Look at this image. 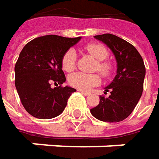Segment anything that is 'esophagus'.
I'll return each instance as SVG.
<instances>
[{
    "mask_svg": "<svg viewBox=\"0 0 159 159\" xmlns=\"http://www.w3.org/2000/svg\"><path fill=\"white\" fill-rule=\"evenodd\" d=\"M79 92H81L84 96H89L90 95V93L89 92H85V91H83V90H78Z\"/></svg>",
    "mask_w": 159,
    "mask_h": 159,
    "instance_id": "34e87169",
    "label": "esophagus"
}]
</instances>
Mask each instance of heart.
Returning <instances> with one entry per match:
<instances>
[{"mask_svg":"<svg viewBox=\"0 0 159 159\" xmlns=\"http://www.w3.org/2000/svg\"><path fill=\"white\" fill-rule=\"evenodd\" d=\"M84 49L92 55L97 61L96 70H98L103 76H110L113 71V64L111 61L107 60L109 56V50L107 48L99 43H89L87 44ZM77 61L76 51L74 48H69L61 57V68L63 71L70 73L75 69ZM69 84L83 91H87L92 87L98 85L101 82L100 76L98 74H84V73H75L71 75L68 78Z\"/></svg>","mask_w":159,"mask_h":159,"instance_id":"b5f03b06","label":"heart"}]
</instances>
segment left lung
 Returning a JSON list of instances; mask_svg holds the SVG:
<instances>
[{
	"instance_id": "1",
	"label": "left lung",
	"mask_w": 159,
	"mask_h": 159,
	"mask_svg": "<svg viewBox=\"0 0 159 159\" xmlns=\"http://www.w3.org/2000/svg\"><path fill=\"white\" fill-rule=\"evenodd\" d=\"M95 39L105 43L117 61V75L105 91L108 98L100 96L98 105L90 110L98 120L118 122L126 119L137 105L143 89L145 67L138 50L126 40L112 35L103 34Z\"/></svg>"
}]
</instances>
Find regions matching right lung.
I'll list each match as a JSON object with an SVG mask.
<instances>
[{"label":"right lung","instance_id":"obj_1","mask_svg":"<svg viewBox=\"0 0 159 159\" xmlns=\"http://www.w3.org/2000/svg\"><path fill=\"white\" fill-rule=\"evenodd\" d=\"M81 37L71 39L56 35L29 41L19 54L15 66L16 90L22 105L38 119H52L64 111L68 98L76 91L61 86L66 81L61 57ZM54 84L56 88L50 85Z\"/></svg>","mask_w":159,"mask_h":159}]
</instances>
